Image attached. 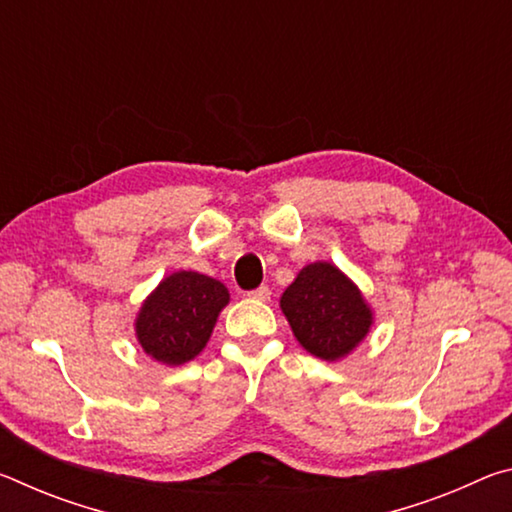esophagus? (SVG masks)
Masks as SVG:
<instances>
[{"instance_id": "1", "label": "esophagus", "mask_w": 512, "mask_h": 512, "mask_svg": "<svg viewBox=\"0 0 512 512\" xmlns=\"http://www.w3.org/2000/svg\"><path fill=\"white\" fill-rule=\"evenodd\" d=\"M248 296L253 298V300H268V298H271V289H268V287H257L255 291H250Z\"/></svg>"}]
</instances>
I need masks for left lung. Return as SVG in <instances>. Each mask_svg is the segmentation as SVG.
Segmentation results:
<instances>
[{
  "label": "left lung",
  "mask_w": 512,
  "mask_h": 512,
  "mask_svg": "<svg viewBox=\"0 0 512 512\" xmlns=\"http://www.w3.org/2000/svg\"><path fill=\"white\" fill-rule=\"evenodd\" d=\"M280 307L302 348L325 361L348 357L372 327V309L359 287L329 262L302 268Z\"/></svg>",
  "instance_id": "obj_1"
}]
</instances>
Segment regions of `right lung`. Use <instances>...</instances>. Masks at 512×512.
Returning <instances> with one entry per match:
<instances>
[{
	"label": "right lung",
	"instance_id": "1",
	"mask_svg": "<svg viewBox=\"0 0 512 512\" xmlns=\"http://www.w3.org/2000/svg\"><path fill=\"white\" fill-rule=\"evenodd\" d=\"M230 293L214 277L178 271L155 287L135 318V334L151 359L183 366L207 345Z\"/></svg>",
	"mask_w": 512,
	"mask_h": 512
}]
</instances>
